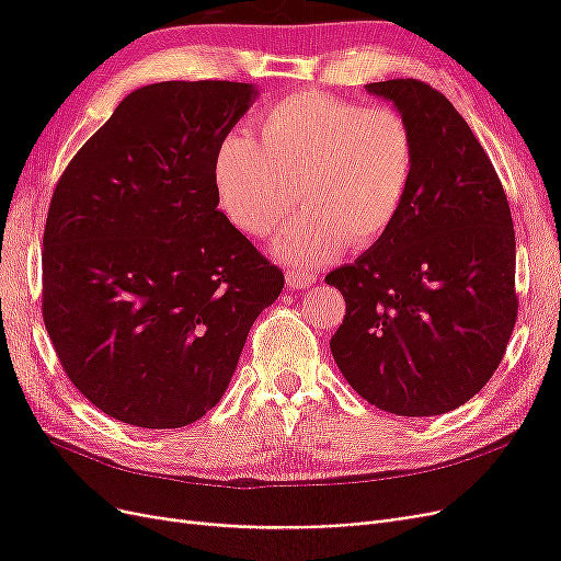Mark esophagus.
Returning <instances> with one entry per match:
<instances>
[{
  "label": "esophagus",
  "mask_w": 561,
  "mask_h": 561,
  "mask_svg": "<svg viewBox=\"0 0 561 561\" xmlns=\"http://www.w3.org/2000/svg\"><path fill=\"white\" fill-rule=\"evenodd\" d=\"M287 285L293 287V290H307V287L316 280L313 274H309V271H287L285 276Z\"/></svg>",
  "instance_id": "1"
}]
</instances>
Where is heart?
<instances>
[{"label":"heart","mask_w":561,"mask_h":561,"mask_svg":"<svg viewBox=\"0 0 561 561\" xmlns=\"http://www.w3.org/2000/svg\"><path fill=\"white\" fill-rule=\"evenodd\" d=\"M416 171V138L407 118L386 105L299 91L254 118L252 135L219 142L213 180L219 210L243 233H274L280 260L316 266L346 243L367 248L396 225Z\"/></svg>","instance_id":"heart-1"}]
</instances>
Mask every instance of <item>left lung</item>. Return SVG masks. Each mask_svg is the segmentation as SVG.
Segmentation results:
<instances>
[{
  "instance_id": "8db88e82",
  "label": "left lung",
  "mask_w": 561,
  "mask_h": 561,
  "mask_svg": "<svg viewBox=\"0 0 561 561\" xmlns=\"http://www.w3.org/2000/svg\"><path fill=\"white\" fill-rule=\"evenodd\" d=\"M416 138L396 225L325 283L346 299L330 348L355 393L398 416L445 414L480 393L517 320L515 229L466 118L419 79L367 83Z\"/></svg>"
}]
</instances>
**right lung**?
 <instances>
[{"mask_svg":"<svg viewBox=\"0 0 561 561\" xmlns=\"http://www.w3.org/2000/svg\"><path fill=\"white\" fill-rule=\"evenodd\" d=\"M254 98L239 81L142 87L56 184L44 325L65 375L116 421L182 428L213 410L283 290V271L217 210L215 151Z\"/></svg>","mask_w":561,"mask_h":561,"instance_id":"1","label":"right lung"}]
</instances>
